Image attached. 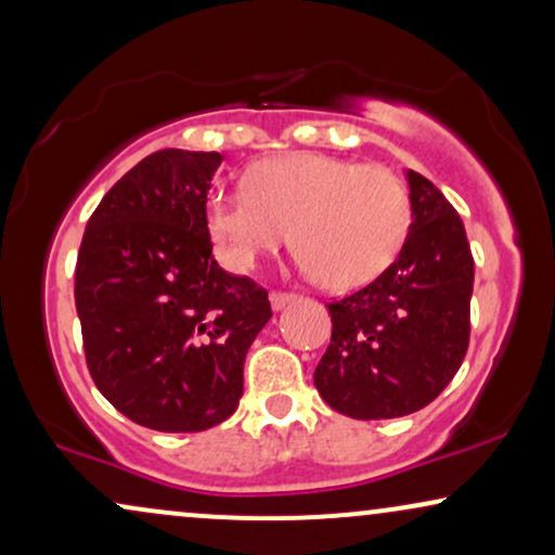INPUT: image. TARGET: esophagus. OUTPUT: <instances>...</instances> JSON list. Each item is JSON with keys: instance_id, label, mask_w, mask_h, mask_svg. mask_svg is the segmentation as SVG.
<instances>
[{"instance_id": "esophagus-1", "label": "esophagus", "mask_w": 555, "mask_h": 555, "mask_svg": "<svg viewBox=\"0 0 555 555\" xmlns=\"http://www.w3.org/2000/svg\"><path fill=\"white\" fill-rule=\"evenodd\" d=\"M271 307L276 312H282L284 307H289L292 301H297V297H294V294H286V292H271Z\"/></svg>"}]
</instances>
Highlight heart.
Masks as SVG:
<instances>
[{
  "instance_id": "b5f03b06",
  "label": "heart",
  "mask_w": 555,
  "mask_h": 555,
  "mask_svg": "<svg viewBox=\"0 0 555 555\" xmlns=\"http://www.w3.org/2000/svg\"><path fill=\"white\" fill-rule=\"evenodd\" d=\"M207 230L230 271L256 269L292 241L297 269L330 289L369 284L402 250L410 194L389 168L292 153L250 168L245 189L207 199Z\"/></svg>"
}]
</instances>
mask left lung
Returning a JSON list of instances; mask_svg holds the SVG:
<instances>
[{
    "mask_svg": "<svg viewBox=\"0 0 555 555\" xmlns=\"http://www.w3.org/2000/svg\"><path fill=\"white\" fill-rule=\"evenodd\" d=\"M412 222L395 263L327 305L333 338L314 369L320 397L356 420L423 410L461 369L468 348L474 258L443 192L406 168Z\"/></svg>",
    "mask_w": 555,
    "mask_h": 555,
    "instance_id": "8db88e82",
    "label": "left lung"
}]
</instances>
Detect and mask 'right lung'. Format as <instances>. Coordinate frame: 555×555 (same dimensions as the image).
Wrapping results in <instances>:
<instances>
[{"mask_svg":"<svg viewBox=\"0 0 555 555\" xmlns=\"http://www.w3.org/2000/svg\"><path fill=\"white\" fill-rule=\"evenodd\" d=\"M220 164L222 153H151L104 194L76 261L89 374L151 430L199 433L233 415L245 353L271 320L266 289L212 256L205 209Z\"/></svg>","mask_w":555,"mask_h":555,"instance_id":"right-lung-1","label":"right lung"}]
</instances>
